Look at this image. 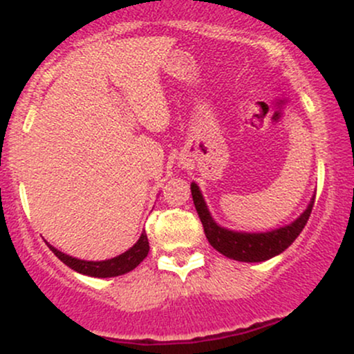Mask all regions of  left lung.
I'll use <instances>...</instances> for the list:
<instances>
[{
	"mask_svg": "<svg viewBox=\"0 0 354 354\" xmlns=\"http://www.w3.org/2000/svg\"><path fill=\"white\" fill-rule=\"evenodd\" d=\"M191 194H193L194 208L201 219L209 245L221 254H225L226 258L245 263L266 261V259L281 254L288 246L293 245V241L299 236L304 225L310 219L313 205H315V196H313L306 209L293 223L281 226V228L265 231V233H246V231L223 228L214 221L196 183H191Z\"/></svg>",
	"mask_w": 354,
	"mask_h": 354,
	"instance_id": "obj_1",
	"label": "left lung"
}]
</instances>
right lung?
<instances>
[{
	"instance_id": "1",
	"label": "right lung",
	"mask_w": 354,
	"mask_h": 354,
	"mask_svg": "<svg viewBox=\"0 0 354 354\" xmlns=\"http://www.w3.org/2000/svg\"><path fill=\"white\" fill-rule=\"evenodd\" d=\"M46 245L64 265L70 266L71 270L78 271L81 274L93 276V278H113V276L129 273V271L135 270L143 261L149 251V243L146 233H141L140 239L128 251H124V253L118 254L111 259H103V261H86V259L73 258L70 254L61 253L59 250H56L50 243H46Z\"/></svg>"
}]
</instances>
